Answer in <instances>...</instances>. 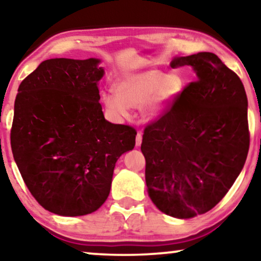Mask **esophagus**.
<instances>
[{"label": "esophagus", "instance_id": "34e87169", "mask_svg": "<svg viewBox=\"0 0 261 261\" xmlns=\"http://www.w3.org/2000/svg\"><path fill=\"white\" fill-rule=\"evenodd\" d=\"M142 142V133L141 132H138L137 133V138H135V145H137V147L141 145Z\"/></svg>", "mask_w": 261, "mask_h": 261}]
</instances>
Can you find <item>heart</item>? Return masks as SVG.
<instances>
[{
    "label": "heart",
    "mask_w": 261,
    "mask_h": 261,
    "mask_svg": "<svg viewBox=\"0 0 261 261\" xmlns=\"http://www.w3.org/2000/svg\"><path fill=\"white\" fill-rule=\"evenodd\" d=\"M184 88L179 73H164L151 69L121 78L114 85L115 95H105L103 102L108 112L120 117L128 116L129 108H140L147 120H153L173 105Z\"/></svg>",
    "instance_id": "obj_1"
}]
</instances>
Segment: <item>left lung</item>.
Masks as SVG:
<instances>
[{
  "instance_id": "1",
  "label": "left lung",
  "mask_w": 261,
  "mask_h": 261,
  "mask_svg": "<svg viewBox=\"0 0 261 261\" xmlns=\"http://www.w3.org/2000/svg\"><path fill=\"white\" fill-rule=\"evenodd\" d=\"M196 80L170 108L146 124L141 152L148 195L160 212L190 219L212 210L234 184L249 148L244 84L219 57H178Z\"/></svg>"
}]
</instances>
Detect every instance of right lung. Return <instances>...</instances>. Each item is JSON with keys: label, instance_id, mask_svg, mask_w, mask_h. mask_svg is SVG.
I'll return each mask as SVG.
<instances>
[{"label": "right lung", "instance_id": "obj_1", "mask_svg": "<svg viewBox=\"0 0 261 261\" xmlns=\"http://www.w3.org/2000/svg\"><path fill=\"white\" fill-rule=\"evenodd\" d=\"M98 59L42 62L21 82L10 145L32 196L62 216L87 215L108 198L115 163L137 130L105 119Z\"/></svg>", "mask_w": 261, "mask_h": 261}]
</instances>
